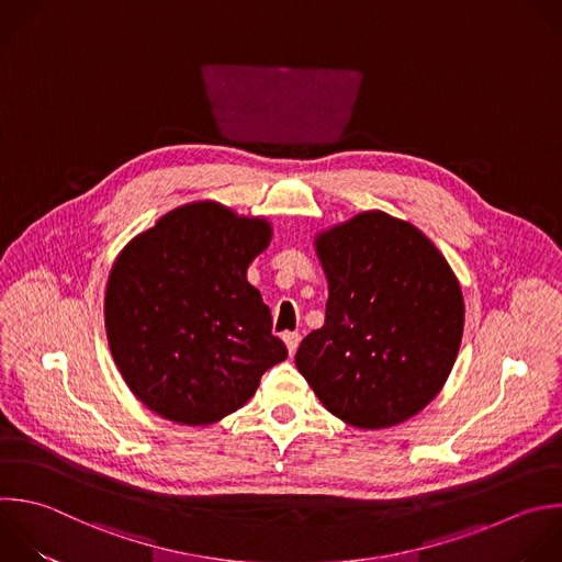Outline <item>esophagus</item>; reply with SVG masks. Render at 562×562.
<instances>
[{
  "instance_id": "1",
  "label": "esophagus",
  "mask_w": 562,
  "mask_h": 562,
  "mask_svg": "<svg viewBox=\"0 0 562 562\" xmlns=\"http://www.w3.org/2000/svg\"><path fill=\"white\" fill-rule=\"evenodd\" d=\"M282 339H284V344H286L289 355L293 357L295 350H297V344H300V335H297V333H282Z\"/></svg>"
}]
</instances>
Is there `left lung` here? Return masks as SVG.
<instances>
[{
    "instance_id": "obj_1",
    "label": "left lung",
    "mask_w": 562,
    "mask_h": 562,
    "mask_svg": "<svg viewBox=\"0 0 562 562\" xmlns=\"http://www.w3.org/2000/svg\"><path fill=\"white\" fill-rule=\"evenodd\" d=\"M328 280L324 326L295 366L328 413L380 430L422 413L459 355L465 306L454 271L415 225L361 212L315 236Z\"/></svg>"
}]
</instances>
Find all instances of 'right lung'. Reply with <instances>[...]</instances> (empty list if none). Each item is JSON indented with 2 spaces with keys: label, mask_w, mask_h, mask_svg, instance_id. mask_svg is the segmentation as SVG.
I'll list each match as a JSON object with an SVG mask.
<instances>
[{
  "label": "right lung",
  "mask_w": 562,
  "mask_h": 562,
  "mask_svg": "<svg viewBox=\"0 0 562 562\" xmlns=\"http://www.w3.org/2000/svg\"><path fill=\"white\" fill-rule=\"evenodd\" d=\"M265 216L196 201L160 216L116 256L105 333L127 389L156 415L210 426L243 408L286 359L247 269L271 243Z\"/></svg>",
  "instance_id": "obj_1"
}]
</instances>
